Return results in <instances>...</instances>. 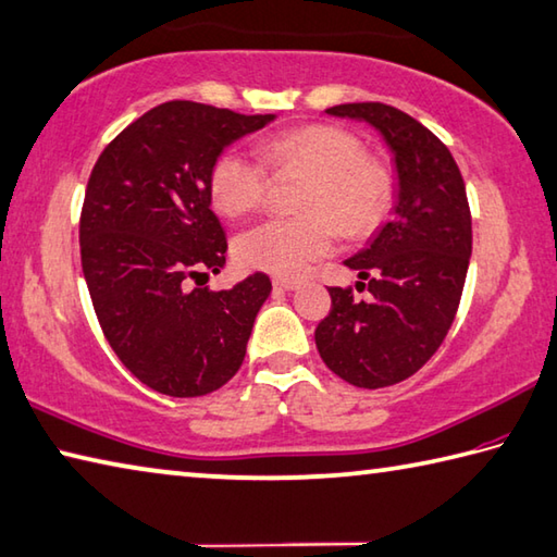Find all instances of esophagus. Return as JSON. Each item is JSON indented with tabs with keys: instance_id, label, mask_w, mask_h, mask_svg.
<instances>
[{
	"instance_id": "34e87169",
	"label": "esophagus",
	"mask_w": 557,
	"mask_h": 557,
	"mask_svg": "<svg viewBox=\"0 0 557 557\" xmlns=\"http://www.w3.org/2000/svg\"><path fill=\"white\" fill-rule=\"evenodd\" d=\"M300 286V281L296 278H274V288L278 290H296Z\"/></svg>"
}]
</instances>
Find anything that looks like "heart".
<instances>
[{
  "instance_id": "1",
  "label": "heart",
  "mask_w": 557,
  "mask_h": 557,
  "mask_svg": "<svg viewBox=\"0 0 557 557\" xmlns=\"http://www.w3.org/2000/svg\"><path fill=\"white\" fill-rule=\"evenodd\" d=\"M261 161L274 174H306L298 198L300 218H271L235 239V261L249 271L296 278L327 257L337 233L366 237L383 223L393 203V174L363 152L351 131L308 123L259 143ZM269 176L255 157L227 148L208 170V196L218 213L239 218L267 196Z\"/></svg>"
}]
</instances>
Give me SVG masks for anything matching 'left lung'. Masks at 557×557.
<instances>
[{"label":"left lung","mask_w":557,"mask_h":557,"mask_svg":"<svg viewBox=\"0 0 557 557\" xmlns=\"http://www.w3.org/2000/svg\"><path fill=\"white\" fill-rule=\"evenodd\" d=\"M327 113L373 125L395 157L393 220L344 261L359 271L356 290L366 288L371 298L330 288L332 310L314 330L327 369L375 391L417 373L442 346L463 293L473 225L454 154L412 115L377 101Z\"/></svg>","instance_id":"1"}]
</instances>
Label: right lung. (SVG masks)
Instances as JSON below:
<instances>
[{"label":"right lung","instance_id":"add662e5","mask_svg":"<svg viewBox=\"0 0 557 557\" xmlns=\"http://www.w3.org/2000/svg\"><path fill=\"white\" fill-rule=\"evenodd\" d=\"M274 119L166 101L94 164L79 218L84 281L111 349L157 393L208 395L245 361L271 281L257 271L230 290L201 283L220 274L227 251L208 170L230 143Z\"/></svg>","mask_w":557,"mask_h":557}]
</instances>
